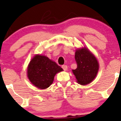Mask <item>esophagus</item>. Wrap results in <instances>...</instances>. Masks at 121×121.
I'll return each mask as SVG.
<instances>
[{"label":"esophagus","instance_id":"obj_1","mask_svg":"<svg viewBox=\"0 0 121 121\" xmlns=\"http://www.w3.org/2000/svg\"><path fill=\"white\" fill-rule=\"evenodd\" d=\"M62 68L63 69L64 71H67L68 69V67L67 65H62Z\"/></svg>","mask_w":121,"mask_h":121}]
</instances>
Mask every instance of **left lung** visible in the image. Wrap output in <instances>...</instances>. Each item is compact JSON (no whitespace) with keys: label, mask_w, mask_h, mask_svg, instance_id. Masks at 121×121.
Returning a JSON list of instances; mask_svg holds the SVG:
<instances>
[{"label":"left lung","mask_w":121,"mask_h":121,"mask_svg":"<svg viewBox=\"0 0 121 121\" xmlns=\"http://www.w3.org/2000/svg\"><path fill=\"white\" fill-rule=\"evenodd\" d=\"M77 64L76 69L72 72L81 85H86L95 79L99 69V64L96 57L87 48L79 49L75 56Z\"/></svg>","instance_id":"1"}]
</instances>
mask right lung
<instances>
[{
	"label": "right lung",
	"instance_id": "add662e5",
	"mask_svg": "<svg viewBox=\"0 0 121 121\" xmlns=\"http://www.w3.org/2000/svg\"><path fill=\"white\" fill-rule=\"evenodd\" d=\"M62 71L61 68L48 57L36 55L29 64L27 76L37 88L45 89L52 84L56 74Z\"/></svg>",
	"mask_w": 121,
	"mask_h": 121
}]
</instances>
